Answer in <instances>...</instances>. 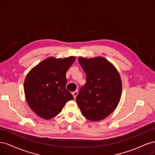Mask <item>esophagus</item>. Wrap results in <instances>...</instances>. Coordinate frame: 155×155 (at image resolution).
<instances>
[{
	"instance_id": "34e87169",
	"label": "esophagus",
	"mask_w": 155,
	"mask_h": 155,
	"mask_svg": "<svg viewBox=\"0 0 155 155\" xmlns=\"http://www.w3.org/2000/svg\"><path fill=\"white\" fill-rule=\"evenodd\" d=\"M78 91H74V92L72 93V95H73V96H74V99H76V96H77V95H78Z\"/></svg>"
}]
</instances>
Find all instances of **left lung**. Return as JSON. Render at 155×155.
<instances>
[{"mask_svg": "<svg viewBox=\"0 0 155 155\" xmlns=\"http://www.w3.org/2000/svg\"><path fill=\"white\" fill-rule=\"evenodd\" d=\"M86 74V83L79 91L77 104L87 119L97 121L110 115L118 106L122 85L118 70L102 57L78 58Z\"/></svg>", "mask_w": 155, "mask_h": 155, "instance_id": "1", "label": "left lung"}]
</instances>
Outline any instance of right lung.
I'll return each instance as SVG.
<instances>
[{
  "label": "right lung",
  "instance_id": "1",
  "mask_svg": "<svg viewBox=\"0 0 155 155\" xmlns=\"http://www.w3.org/2000/svg\"><path fill=\"white\" fill-rule=\"evenodd\" d=\"M74 56L64 59L48 58L33 68L24 83L26 100L31 109L41 118L49 120L61 112L72 100L66 89V73L74 62Z\"/></svg>",
  "mask_w": 155,
  "mask_h": 155
}]
</instances>
